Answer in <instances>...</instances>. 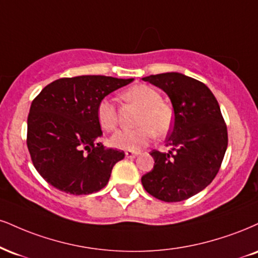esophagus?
<instances>
[{"label": "esophagus", "mask_w": 258, "mask_h": 258, "mask_svg": "<svg viewBox=\"0 0 258 258\" xmlns=\"http://www.w3.org/2000/svg\"><path fill=\"white\" fill-rule=\"evenodd\" d=\"M125 155L126 157H128V159H133V157H137L139 153L138 151H132V150H126L125 151Z\"/></svg>", "instance_id": "esophagus-1"}]
</instances>
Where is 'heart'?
<instances>
[{
  "label": "heart",
  "instance_id": "b5f03b06",
  "mask_svg": "<svg viewBox=\"0 0 258 258\" xmlns=\"http://www.w3.org/2000/svg\"><path fill=\"white\" fill-rule=\"evenodd\" d=\"M121 98L141 107V110L136 120L138 127L133 130H120L111 136L110 144L114 148L138 150L147 147L155 133L162 137L172 130L174 110L172 105L161 99L160 92L156 89L145 84H138L125 90L121 94ZM96 117L104 131H114L119 120L116 105L108 98L101 99L96 108Z\"/></svg>",
  "mask_w": 258,
  "mask_h": 258
}]
</instances>
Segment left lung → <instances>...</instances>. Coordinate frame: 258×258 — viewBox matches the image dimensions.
Listing matches in <instances>:
<instances>
[{
  "instance_id": "8db88e82",
  "label": "left lung",
  "mask_w": 258,
  "mask_h": 258,
  "mask_svg": "<svg viewBox=\"0 0 258 258\" xmlns=\"http://www.w3.org/2000/svg\"><path fill=\"white\" fill-rule=\"evenodd\" d=\"M169 96L174 126L167 137L169 153L153 150V170L142 176L145 191L163 202L187 200L206 188L221 167L228 144L227 126L209 88L181 73L143 78Z\"/></svg>"
}]
</instances>
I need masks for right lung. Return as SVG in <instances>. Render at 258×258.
<instances>
[{"label":"right lung","instance_id":"obj_1","mask_svg":"<svg viewBox=\"0 0 258 258\" xmlns=\"http://www.w3.org/2000/svg\"><path fill=\"white\" fill-rule=\"evenodd\" d=\"M105 76L61 78L46 85L31 103L27 148L40 176L57 190L89 195L103 188L111 169L125 157L98 139V102L132 82Z\"/></svg>","mask_w":258,"mask_h":258}]
</instances>
